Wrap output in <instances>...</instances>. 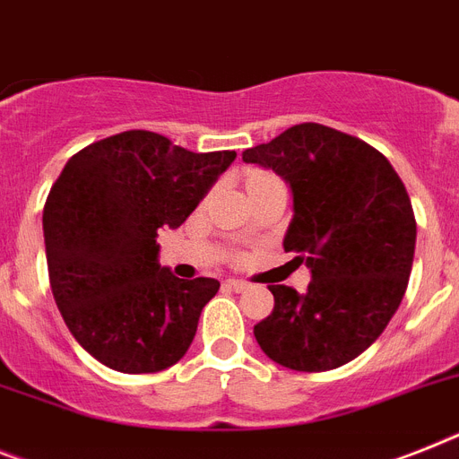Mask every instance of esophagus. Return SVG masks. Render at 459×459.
<instances>
[{
  "instance_id": "1",
  "label": "esophagus",
  "mask_w": 459,
  "mask_h": 459,
  "mask_svg": "<svg viewBox=\"0 0 459 459\" xmlns=\"http://www.w3.org/2000/svg\"><path fill=\"white\" fill-rule=\"evenodd\" d=\"M226 287L233 289V291H245V289H249V284L242 282V280H226Z\"/></svg>"
}]
</instances>
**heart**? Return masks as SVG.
<instances>
[{"label": "heart", "mask_w": 459, "mask_h": 459, "mask_svg": "<svg viewBox=\"0 0 459 459\" xmlns=\"http://www.w3.org/2000/svg\"><path fill=\"white\" fill-rule=\"evenodd\" d=\"M259 177H264V175H259ZM259 177H254V179H259Z\"/></svg>", "instance_id": "obj_1"}]
</instances>
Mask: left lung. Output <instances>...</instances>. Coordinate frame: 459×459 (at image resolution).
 Instances as JSON below:
<instances>
[{
    "label": "left lung",
    "instance_id": "obj_1",
    "mask_svg": "<svg viewBox=\"0 0 459 459\" xmlns=\"http://www.w3.org/2000/svg\"><path fill=\"white\" fill-rule=\"evenodd\" d=\"M245 163L289 184L294 217L284 252L310 268L306 294L271 284L275 307L254 326L268 357L291 371H329L359 357L406 294L415 217L390 160L367 142L319 123L242 152Z\"/></svg>",
    "mask_w": 459,
    "mask_h": 459
}]
</instances>
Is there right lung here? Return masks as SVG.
<instances>
[{
    "label": "right lung",
    "mask_w": 459,
    "mask_h": 459,
    "mask_svg": "<svg viewBox=\"0 0 459 459\" xmlns=\"http://www.w3.org/2000/svg\"><path fill=\"white\" fill-rule=\"evenodd\" d=\"M236 152L194 153L128 130L69 158L44 207L51 291L65 325L100 364L156 373L182 359L214 277L158 264L160 229H179Z\"/></svg>",
    "instance_id": "add662e5"
}]
</instances>
